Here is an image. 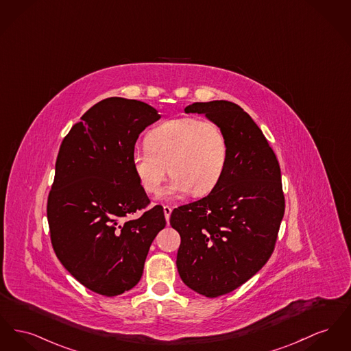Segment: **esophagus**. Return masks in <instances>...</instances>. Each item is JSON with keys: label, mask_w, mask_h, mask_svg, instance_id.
<instances>
[{"label": "esophagus", "mask_w": 351, "mask_h": 351, "mask_svg": "<svg viewBox=\"0 0 351 351\" xmlns=\"http://www.w3.org/2000/svg\"><path fill=\"white\" fill-rule=\"evenodd\" d=\"M163 210H165V220L168 221L169 216H171V212H172V208L169 206H163Z\"/></svg>", "instance_id": "esophagus-1"}]
</instances>
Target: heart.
<instances>
[{
    "label": "heart",
    "mask_w": 351,
    "mask_h": 351,
    "mask_svg": "<svg viewBox=\"0 0 351 351\" xmlns=\"http://www.w3.org/2000/svg\"><path fill=\"white\" fill-rule=\"evenodd\" d=\"M228 158L227 136L219 124L180 118L148 131L145 147H135L131 152V165L149 193L160 189L169 171L172 179L163 196L172 197L189 191L209 193L220 183Z\"/></svg>",
    "instance_id": "heart-1"
}]
</instances>
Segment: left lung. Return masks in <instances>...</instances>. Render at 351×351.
<instances>
[{"mask_svg": "<svg viewBox=\"0 0 351 351\" xmlns=\"http://www.w3.org/2000/svg\"><path fill=\"white\" fill-rule=\"evenodd\" d=\"M186 114H204L224 131L226 172L210 193L171 213L180 234L176 267L188 288L219 297L241 287L273 253L285 212L278 160L263 131L228 101L196 102Z\"/></svg>", "mask_w": 351, "mask_h": 351, "instance_id": "obj_1", "label": "left lung"}]
</instances>
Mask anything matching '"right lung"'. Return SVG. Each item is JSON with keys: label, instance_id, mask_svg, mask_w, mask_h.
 Instances as JSON below:
<instances>
[{"label": "right lung", "instance_id": "1", "mask_svg": "<svg viewBox=\"0 0 351 351\" xmlns=\"http://www.w3.org/2000/svg\"><path fill=\"white\" fill-rule=\"evenodd\" d=\"M159 119L145 102L107 98L83 114L60 147L47 199L51 244L66 270L98 294L114 297L134 288L165 227L160 206L127 219L149 203L131 152L139 134Z\"/></svg>", "mask_w": 351, "mask_h": 351}]
</instances>
